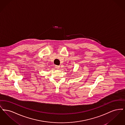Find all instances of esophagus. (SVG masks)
<instances>
[{"mask_svg":"<svg viewBox=\"0 0 125 125\" xmlns=\"http://www.w3.org/2000/svg\"><path fill=\"white\" fill-rule=\"evenodd\" d=\"M55 68L57 69H59L60 68V66L59 65H55Z\"/></svg>","mask_w":125,"mask_h":125,"instance_id":"obj_1","label":"esophagus"}]
</instances>
